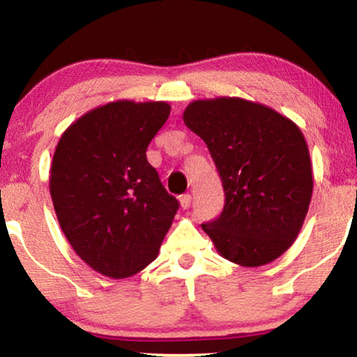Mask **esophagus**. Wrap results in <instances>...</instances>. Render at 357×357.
I'll return each mask as SVG.
<instances>
[{
  "label": "esophagus",
  "mask_w": 357,
  "mask_h": 357,
  "mask_svg": "<svg viewBox=\"0 0 357 357\" xmlns=\"http://www.w3.org/2000/svg\"><path fill=\"white\" fill-rule=\"evenodd\" d=\"M192 204V195L190 194H183L180 197V205H182V208H188Z\"/></svg>",
  "instance_id": "obj_1"
}]
</instances>
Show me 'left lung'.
Listing matches in <instances>:
<instances>
[{
  "instance_id": "8db88e82",
  "label": "left lung",
  "mask_w": 357,
  "mask_h": 357,
  "mask_svg": "<svg viewBox=\"0 0 357 357\" xmlns=\"http://www.w3.org/2000/svg\"><path fill=\"white\" fill-rule=\"evenodd\" d=\"M183 123L205 142L224 185V211L202 224L217 252L244 267L275 261L299 236L311 204L303 132L266 105L230 96L192 102Z\"/></svg>"
}]
</instances>
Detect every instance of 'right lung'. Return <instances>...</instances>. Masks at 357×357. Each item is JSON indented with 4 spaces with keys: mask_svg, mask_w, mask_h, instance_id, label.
Here are the masks:
<instances>
[{
    "mask_svg": "<svg viewBox=\"0 0 357 357\" xmlns=\"http://www.w3.org/2000/svg\"><path fill=\"white\" fill-rule=\"evenodd\" d=\"M169 115L165 102L107 103L71 123L54 150L50 194L60 227L107 278H130L153 262L178 211L146 160Z\"/></svg>",
    "mask_w": 357,
    "mask_h": 357,
    "instance_id": "right-lung-1",
    "label": "right lung"
}]
</instances>
